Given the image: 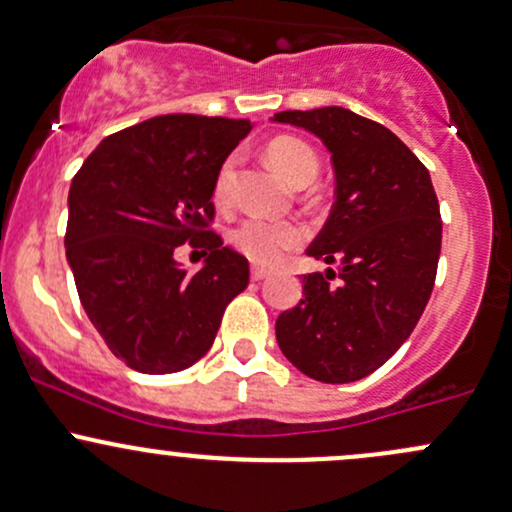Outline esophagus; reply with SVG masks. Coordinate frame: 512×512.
Returning <instances> with one entry per match:
<instances>
[{"label":"esophagus","instance_id":"obj_1","mask_svg":"<svg viewBox=\"0 0 512 512\" xmlns=\"http://www.w3.org/2000/svg\"><path fill=\"white\" fill-rule=\"evenodd\" d=\"M268 276H271V271H266V268H251V280H266Z\"/></svg>","mask_w":512,"mask_h":512}]
</instances>
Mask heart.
Returning <instances> with one entry per match:
<instances>
[{
	"label": "heart",
	"instance_id": "heart-1",
	"mask_svg": "<svg viewBox=\"0 0 512 512\" xmlns=\"http://www.w3.org/2000/svg\"><path fill=\"white\" fill-rule=\"evenodd\" d=\"M266 158L273 168L283 175L288 183L307 185L310 180H315L317 168V153L310 146L302 144L300 139L293 136H280L273 139L266 146ZM232 180H234V161H227L219 170L217 183H214V200L219 205L229 200V192H232ZM305 227L298 222H288V219H244L239 227L232 232V244L241 251L246 258H251L254 263L261 266H273L280 261V256L290 249H298L305 241Z\"/></svg>",
	"mask_w": 512,
	"mask_h": 512
}]
</instances>
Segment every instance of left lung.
<instances>
[{
    "mask_svg": "<svg viewBox=\"0 0 512 512\" xmlns=\"http://www.w3.org/2000/svg\"><path fill=\"white\" fill-rule=\"evenodd\" d=\"M271 122L315 134L334 166L332 212L307 256L337 273L302 278V300L276 320L278 346L315 381H359L400 349L432 295L442 219L430 173L393 131L351 109H295Z\"/></svg>",
    "mask_w": 512,
    "mask_h": 512,
    "instance_id": "8db88e82",
    "label": "left lung"
}]
</instances>
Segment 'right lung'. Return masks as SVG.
<instances>
[{
    "label": "right lung",
    "instance_id": "1",
    "mask_svg": "<svg viewBox=\"0 0 512 512\" xmlns=\"http://www.w3.org/2000/svg\"><path fill=\"white\" fill-rule=\"evenodd\" d=\"M249 119L163 114L107 136L68 192L65 256L87 317L117 359L175 373L210 351L249 261L207 229L214 183ZM208 258L189 276L172 251Z\"/></svg>",
    "mask_w": 512,
    "mask_h": 512
}]
</instances>
